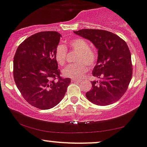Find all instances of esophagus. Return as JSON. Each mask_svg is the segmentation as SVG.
Listing matches in <instances>:
<instances>
[{"label": "esophagus", "mask_w": 147, "mask_h": 147, "mask_svg": "<svg viewBox=\"0 0 147 147\" xmlns=\"http://www.w3.org/2000/svg\"><path fill=\"white\" fill-rule=\"evenodd\" d=\"M72 82H75V83H80V80L78 79H75V78H72L71 79Z\"/></svg>", "instance_id": "1"}]
</instances>
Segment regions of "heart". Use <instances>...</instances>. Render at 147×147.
Returning <instances> with one entry per match:
<instances>
[{"label": "heart", "instance_id": "heart-1", "mask_svg": "<svg viewBox=\"0 0 147 147\" xmlns=\"http://www.w3.org/2000/svg\"><path fill=\"white\" fill-rule=\"evenodd\" d=\"M69 45L73 50L78 52L76 61L78 64H70L62 70L64 76L71 78H79L83 76L87 71L86 63L89 67H93L97 61V55L95 53L90 50V44L87 40L83 38L71 39L69 41ZM55 59L58 64L64 65L67 59V48L64 45H59L57 47L55 53Z\"/></svg>", "mask_w": 147, "mask_h": 147}]
</instances>
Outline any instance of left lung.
Returning a JSON list of instances; mask_svg holds the SVG:
<instances>
[{"label":"left lung","mask_w":147,"mask_h":147,"mask_svg":"<svg viewBox=\"0 0 147 147\" xmlns=\"http://www.w3.org/2000/svg\"><path fill=\"white\" fill-rule=\"evenodd\" d=\"M74 34L88 39L97 49L98 57L92 70V89L86 97L94 105L106 106L121 98L132 76L131 54L127 43L119 36L105 30L81 29Z\"/></svg>","instance_id":"obj_1"}]
</instances>
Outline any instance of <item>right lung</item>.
I'll use <instances>...</instances> for the list:
<instances>
[{"instance_id":"right-lung-1","label":"right lung","mask_w":147,"mask_h":147,"mask_svg":"<svg viewBox=\"0 0 147 147\" xmlns=\"http://www.w3.org/2000/svg\"><path fill=\"white\" fill-rule=\"evenodd\" d=\"M61 37L57 31L37 33L19 45L14 57L13 76L17 88L28 103L40 109L57 105L71 83L69 78L60 76L55 59Z\"/></svg>"}]
</instances>
